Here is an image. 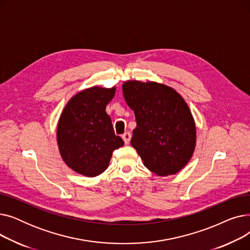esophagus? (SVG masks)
<instances>
[{"label": "esophagus", "mask_w": 250, "mask_h": 250, "mask_svg": "<svg viewBox=\"0 0 250 250\" xmlns=\"http://www.w3.org/2000/svg\"><path fill=\"white\" fill-rule=\"evenodd\" d=\"M130 138H132V136H130V134H129V133H125V134L123 135V140H124L125 144H126V145H127V144L129 143Z\"/></svg>", "instance_id": "1"}]
</instances>
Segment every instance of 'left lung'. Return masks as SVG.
Here are the masks:
<instances>
[{
	"label": "left lung",
	"mask_w": 250,
	"mask_h": 250,
	"mask_svg": "<svg viewBox=\"0 0 250 250\" xmlns=\"http://www.w3.org/2000/svg\"><path fill=\"white\" fill-rule=\"evenodd\" d=\"M123 93L137 122L130 144L144 165L159 176L179 172L196 144L195 123L186 100L173 88L153 81H125Z\"/></svg>",
	"instance_id": "left-lung-1"
}]
</instances>
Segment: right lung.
<instances>
[{"mask_svg":"<svg viewBox=\"0 0 250 250\" xmlns=\"http://www.w3.org/2000/svg\"><path fill=\"white\" fill-rule=\"evenodd\" d=\"M115 86H93L78 92L65 104L57 128L62 159L78 174L95 177L109 165L112 152L124 146L105 111Z\"/></svg>","mask_w":250,"mask_h":250,"instance_id":"obj_1","label":"right lung"}]
</instances>
